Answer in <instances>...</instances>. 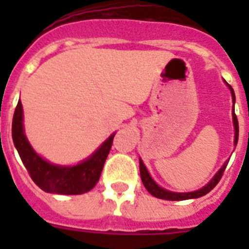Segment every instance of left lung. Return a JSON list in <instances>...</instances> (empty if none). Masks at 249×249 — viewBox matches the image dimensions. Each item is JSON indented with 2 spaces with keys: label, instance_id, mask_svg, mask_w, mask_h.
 Returning <instances> with one entry per match:
<instances>
[{
  "label": "left lung",
  "instance_id": "8db88e82",
  "mask_svg": "<svg viewBox=\"0 0 249 249\" xmlns=\"http://www.w3.org/2000/svg\"><path fill=\"white\" fill-rule=\"evenodd\" d=\"M230 90H231L232 94V99L235 101V94H234V90L230 86ZM232 120H234V128H235V138H234V144L236 146L238 143V137H239V124H238V119H236V115L234 112V108H232ZM229 161L222 165L218 172L216 173V176L211 179L208 185H205L203 189L197 190V191H193V193H172V191H166V190L161 189L160 186H158L154 182V179L151 178V176L148 174L147 169H146V166H144L143 161L140 159V173H141V179L143 182L144 187L147 190L148 193L151 194L152 196L159 197V199H164V200H186V199H195V197H200L205 194H208L209 191L212 189L216 187V185L220 182L221 177H222V174H224L225 169H226V166H228Z\"/></svg>",
  "mask_w": 249,
  "mask_h": 249
}]
</instances>
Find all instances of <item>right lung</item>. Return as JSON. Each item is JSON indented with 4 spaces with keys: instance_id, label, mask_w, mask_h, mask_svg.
<instances>
[{
    "instance_id": "obj_1",
    "label": "right lung",
    "mask_w": 249,
    "mask_h": 249,
    "mask_svg": "<svg viewBox=\"0 0 249 249\" xmlns=\"http://www.w3.org/2000/svg\"><path fill=\"white\" fill-rule=\"evenodd\" d=\"M113 137H109L89 159L75 166L53 165L33 151L23 130V107L19 101L13 117V141L21 161L28 170L32 181L41 190L52 194L79 195L88 193L97 185L105 161L112 146Z\"/></svg>"
}]
</instances>
